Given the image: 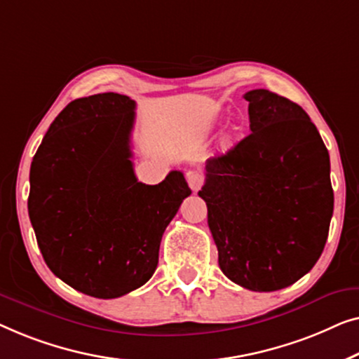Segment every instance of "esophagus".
<instances>
[{
  "instance_id": "34e87169",
  "label": "esophagus",
  "mask_w": 359,
  "mask_h": 359,
  "mask_svg": "<svg viewBox=\"0 0 359 359\" xmlns=\"http://www.w3.org/2000/svg\"><path fill=\"white\" fill-rule=\"evenodd\" d=\"M187 182H189V187L194 191H198L201 189V185H203V175L200 172H196V170H190V172H187Z\"/></svg>"
}]
</instances>
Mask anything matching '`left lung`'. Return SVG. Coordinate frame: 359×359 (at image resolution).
<instances>
[{"label": "left lung", "instance_id": "8db88e82", "mask_svg": "<svg viewBox=\"0 0 359 359\" xmlns=\"http://www.w3.org/2000/svg\"><path fill=\"white\" fill-rule=\"evenodd\" d=\"M249 136L206 161L198 195L218 264L236 285L276 291L319 260L333 213L330 158L302 107L266 89L249 90Z\"/></svg>", "mask_w": 359, "mask_h": 359}]
</instances>
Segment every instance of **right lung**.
Here are the masks:
<instances>
[{"mask_svg":"<svg viewBox=\"0 0 359 359\" xmlns=\"http://www.w3.org/2000/svg\"><path fill=\"white\" fill-rule=\"evenodd\" d=\"M135 100L104 93L69 102L30 165L29 218L48 269L74 290L112 299L143 286L161 239L191 194L180 170L136 179Z\"/></svg>","mask_w":359,"mask_h":359,"instance_id":"1","label":"right lung"}]
</instances>
